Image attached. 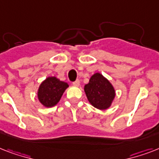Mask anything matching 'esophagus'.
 <instances>
[{
	"label": "esophagus",
	"mask_w": 159,
	"mask_h": 159,
	"mask_svg": "<svg viewBox=\"0 0 159 159\" xmlns=\"http://www.w3.org/2000/svg\"><path fill=\"white\" fill-rule=\"evenodd\" d=\"M72 84L74 85V86H79V84H80V81L78 79H77L76 80V81H75V82H72Z\"/></svg>",
	"instance_id": "1"
}]
</instances>
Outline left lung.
<instances>
[{"label": "left lung", "mask_w": 159, "mask_h": 159, "mask_svg": "<svg viewBox=\"0 0 159 159\" xmlns=\"http://www.w3.org/2000/svg\"><path fill=\"white\" fill-rule=\"evenodd\" d=\"M84 90L90 103L100 110L108 108L115 97L114 87L100 73H95L91 77Z\"/></svg>", "instance_id": "obj_1"}]
</instances>
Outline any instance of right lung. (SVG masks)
<instances>
[{"mask_svg":"<svg viewBox=\"0 0 159 159\" xmlns=\"http://www.w3.org/2000/svg\"><path fill=\"white\" fill-rule=\"evenodd\" d=\"M67 87V83L56 77H48L39 88V100L46 107H52L59 102Z\"/></svg>","mask_w":159,"mask_h":159,"instance_id":"right-lung-1","label":"right lung"}]
</instances>
